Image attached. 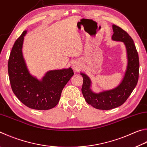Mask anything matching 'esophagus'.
Instances as JSON below:
<instances>
[{"mask_svg": "<svg viewBox=\"0 0 147 147\" xmlns=\"http://www.w3.org/2000/svg\"><path fill=\"white\" fill-rule=\"evenodd\" d=\"M72 67H73V69H74V70H75V71L79 70V69H80V67H81L79 63H77V62H74L73 63V65H72Z\"/></svg>", "mask_w": 147, "mask_h": 147, "instance_id": "1", "label": "esophagus"}]
</instances>
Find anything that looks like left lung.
I'll return each mask as SVG.
<instances>
[{
    "label": "left lung",
    "mask_w": 147,
    "mask_h": 147,
    "mask_svg": "<svg viewBox=\"0 0 147 147\" xmlns=\"http://www.w3.org/2000/svg\"><path fill=\"white\" fill-rule=\"evenodd\" d=\"M114 34L112 40L123 42L127 50V67L121 82L116 88L95 93L90 89L91 80L85 73L83 77L82 92L85 101L93 107L100 110H110L123 104L137 85L139 77L138 53L132 38L126 31L116 25H113Z\"/></svg>",
    "instance_id": "8db88e82"
}]
</instances>
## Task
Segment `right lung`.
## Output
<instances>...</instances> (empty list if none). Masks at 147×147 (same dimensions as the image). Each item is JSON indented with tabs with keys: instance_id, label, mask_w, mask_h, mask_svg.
Listing matches in <instances>:
<instances>
[{
	"instance_id": "obj_1",
	"label": "right lung",
	"mask_w": 147,
	"mask_h": 147,
	"mask_svg": "<svg viewBox=\"0 0 147 147\" xmlns=\"http://www.w3.org/2000/svg\"><path fill=\"white\" fill-rule=\"evenodd\" d=\"M27 31L15 41L8 60V74L12 90L29 108L49 110L57 105L62 91L73 76L71 67L47 72L41 80L29 73L22 55V46Z\"/></svg>"
}]
</instances>
